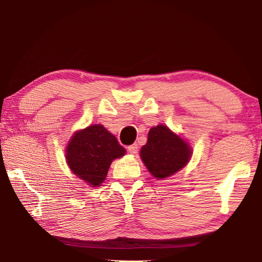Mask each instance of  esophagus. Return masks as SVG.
<instances>
[{"label":"esophagus","instance_id":"34e87169","mask_svg":"<svg viewBox=\"0 0 262 262\" xmlns=\"http://www.w3.org/2000/svg\"><path fill=\"white\" fill-rule=\"evenodd\" d=\"M128 151H129L132 155H136L137 152H139V147H137L136 143L132 144V145H129V147H128Z\"/></svg>","mask_w":262,"mask_h":262}]
</instances>
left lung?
<instances>
[{
  "instance_id": "1",
  "label": "left lung",
  "mask_w": 262,
  "mask_h": 262,
  "mask_svg": "<svg viewBox=\"0 0 262 262\" xmlns=\"http://www.w3.org/2000/svg\"><path fill=\"white\" fill-rule=\"evenodd\" d=\"M141 158L155 178H167L188 163L189 145L166 126L159 125L149 130L148 141L141 149Z\"/></svg>"
}]
</instances>
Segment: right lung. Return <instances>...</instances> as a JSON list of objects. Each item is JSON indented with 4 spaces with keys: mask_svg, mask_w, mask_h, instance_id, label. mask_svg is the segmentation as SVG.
Masks as SVG:
<instances>
[{
    "mask_svg": "<svg viewBox=\"0 0 262 262\" xmlns=\"http://www.w3.org/2000/svg\"><path fill=\"white\" fill-rule=\"evenodd\" d=\"M125 152L126 150L106 128L92 125L75 133L66 150V158L78 178L97 187L105 180L113 159Z\"/></svg>",
    "mask_w": 262,
    "mask_h": 262,
    "instance_id": "1",
    "label": "right lung"
}]
</instances>
